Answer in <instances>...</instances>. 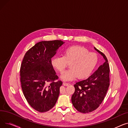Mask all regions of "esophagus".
I'll return each instance as SVG.
<instances>
[{"instance_id":"esophagus-1","label":"esophagus","mask_w":128,"mask_h":128,"mask_svg":"<svg viewBox=\"0 0 128 128\" xmlns=\"http://www.w3.org/2000/svg\"><path fill=\"white\" fill-rule=\"evenodd\" d=\"M70 83H68V82H64L63 83V85L65 86H70Z\"/></svg>"}]
</instances>
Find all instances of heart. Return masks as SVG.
<instances>
[{
	"label": "heart",
	"mask_w": 128,
	"mask_h": 128,
	"mask_svg": "<svg viewBox=\"0 0 128 128\" xmlns=\"http://www.w3.org/2000/svg\"><path fill=\"white\" fill-rule=\"evenodd\" d=\"M96 54L89 52L86 48L80 46H74L67 48L63 56H54L51 59L53 68L60 73L64 72L68 64L70 69L60 76L64 81H72L78 77L80 79L88 77L98 63Z\"/></svg>",
	"instance_id": "obj_1"
}]
</instances>
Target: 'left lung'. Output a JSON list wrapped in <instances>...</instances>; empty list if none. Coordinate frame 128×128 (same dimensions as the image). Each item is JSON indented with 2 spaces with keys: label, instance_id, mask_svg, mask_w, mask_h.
Returning <instances> with one entry per match:
<instances>
[{
  "label": "left lung",
  "instance_id": "1",
  "mask_svg": "<svg viewBox=\"0 0 128 128\" xmlns=\"http://www.w3.org/2000/svg\"><path fill=\"white\" fill-rule=\"evenodd\" d=\"M94 49L103 56L105 62L88 78L76 83L75 92L72 96L73 106L82 113H89L98 108L110 84L108 60L103 53L95 47Z\"/></svg>",
  "mask_w": 128,
  "mask_h": 128
}]
</instances>
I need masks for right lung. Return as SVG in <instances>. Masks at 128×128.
<instances>
[{
    "instance_id": "add662e5",
    "label": "right lung",
    "mask_w": 128,
    "mask_h": 128,
    "mask_svg": "<svg viewBox=\"0 0 128 128\" xmlns=\"http://www.w3.org/2000/svg\"><path fill=\"white\" fill-rule=\"evenodd\" d=\"M64 44L61 40L42 41L26 52L20 68L24 96L35 110L44 112L55 105L62 82L51 65V58Z\"/></svg>"
}]
</instances>
